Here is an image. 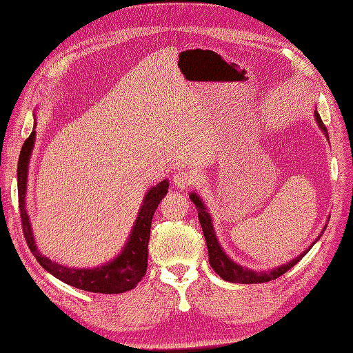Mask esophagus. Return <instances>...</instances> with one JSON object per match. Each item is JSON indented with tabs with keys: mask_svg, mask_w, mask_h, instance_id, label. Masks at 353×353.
<instances>
[{
	"mask_svg": "<svg viewBox=\"0 0 353 353\" xmlns=\"http://www.w3.org/2000/svg\"><path fill=\"white\" fill-rule=\"evenodd\" d=\"M196 181V177L192 172L189 170H181V172H177L174 176H173V183L177 186V189L180 190H185L188 188H190L193 183Z\"/></svg>",
	"mask_w": 353,
	"mask_h": 353,
	"instance_id": "esophagus-1",
	"label": "esophagus"
}]
</instances>
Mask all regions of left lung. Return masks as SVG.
<instances>
[{
  "label": "left lung",
  "mask_w": 353,
  "mask_h": 353,
  "mask_svg": "<svg viewBox=\"0 0 353 353\" xmlns=\"http://www.w3.org/2000/svg\"><path fill=\"white\" fill-rule=\"evenodd\" d=\"M314 119L317 122L319 128L321 130V132L325 134L326 139L329 140V134H327V128L326 125L323 124V121H321L320 115L317 111H314ZM190 201L194 203L196 209H197V213H199V222H201V226H202V231H203V235H205V239H206V245H208V252H209V263H210V267L213 268V271L216 272L218 275H221V279H223L225 281H229V283H239V284H258V283H267V281H271V280H275L279 279L280 275H283L284 272H287L290 268H293L300 259L307 254L313 245L320 239V236L323 235L325 229L327 225H325L323 231H321L319 234V236L316 238V241L310 245V247L303 251L299 256H296L294 259H291L290 263L287 264H283L280 267H275L272 270H268V271H254V270H250L247 267H242L239 264H236L234 259L229 258L223 248L222 245L219 243L218 238H216V234H214V228H213V221H212V216L210 213L208 212L202 197L199 196L197 193H190L189 194ZM329 221V218H327Z\"/></svg>",
  "instance_id": "left-lung-1"
}]
</instances>
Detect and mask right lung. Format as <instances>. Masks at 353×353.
<instances>
[{
    "mask_svg": "<svg viewBox=\"0 0 353 353\" xmlns=\"http://www.w3.org/2000/svg\"><path fill=\"white\" fill-rule=\"evenodd\" d=\"M36 117V115H34ZM36 128V122H34ZM36 143V131L33 130L28 139L24 141L19 167V203L21 213V223L24 238L30 251L33 252L39 264L60 281L69 285H73L79 290L90 291V293L102 294H118L124 291L132 290L141 281L147 271L148 263V241H150V228L152 214H154L161 199L168 192V180H163L152 186L144 196L141 208L137 214V219L132 225L128 241L125 242L122 251L112 258L110 263L94 268H70L66 265L52 261L50 258L44 256L34 242V235L30 216L26 209V196H27V177H28V164L32 157L33 147Z\"/></svg>",
    "mask_w": 353,
    "mask_h": 353,
    "instance_id": "1",
    "label": "right lung"
}]
</instances>
